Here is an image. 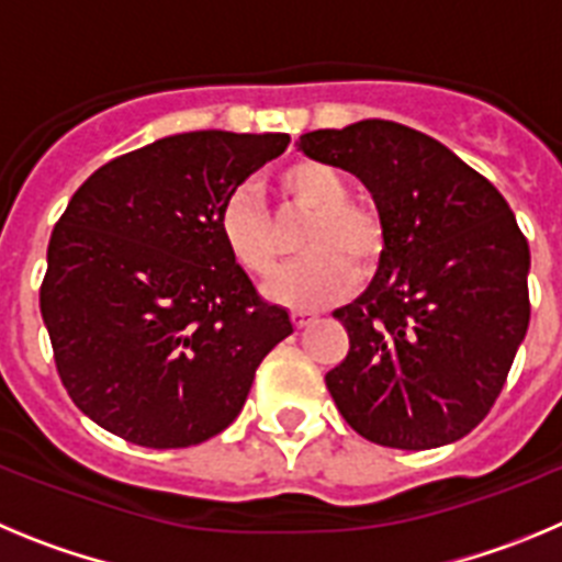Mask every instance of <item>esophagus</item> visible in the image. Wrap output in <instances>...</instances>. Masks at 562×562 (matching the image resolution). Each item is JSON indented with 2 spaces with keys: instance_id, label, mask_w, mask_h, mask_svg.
Returning <instances> with one entry per match:
<instances>
[{
  "instance_id": "esophagus-1",
  "label": "esophagus",
  "mask_w": 562,
  "mask_h": 562,
  "mask_svg": "<svg viewBox=\"0 0 562 562\" xmlns=\"http://www.w3.org/2000/svg\"><path fill=\"white\" fill-rule=\"evenodd\" d=\"M312 321H315V315H312V312H304V310L292 312V326H295V329H304V326H310Z\"/></svg>"
}]
</instances>
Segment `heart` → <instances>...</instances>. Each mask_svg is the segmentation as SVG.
<instances>
[{
	"mask_svg": "<svg viewBox=\"0 0 562 562\" xmlns=\"http://www.w3.org/2000/svg\"><path fill=\"white\" fill-rule=\"evenodd\" d=\"M278 188L295 211L310 213L301 233V261L278 272L267 295L295 310H321L349 295L360 272L374 270L385 250V227L371 207L351 202V186L337 168L295 160L278 171ZM227 252L247 276L267 278L281 258L278 231L250 188H236L220 213Z\"/></svg>",
	"mask_w": 562,
	"mask_h": 562,
	"instance_id": "1",
	"label": "heart"
}]
</instances>
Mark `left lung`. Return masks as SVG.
Wrapping results in <instances>:
<instances>
[{
  "mask_svg": "<svg viewBox=\"0 0 562 562\" xmlns=\"http://www.w3.org/2000/svg\"><path fill=\"white\" fill-rule=\"evenodd\" d=\"M355 173L385 227L374 281L335 317L349 355L326 374L342 419L400 450L459 441L490 414L529 329V245L493 182L391 121L301 134Z\"/></svg>",
  "mask_w": 562,
  "mask_h": 562,
  "instance_id": "left-lung-1",
  "label": "left lung"
}]
</instances>
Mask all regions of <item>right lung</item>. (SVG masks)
<instances>
[{
	"mask_svg": "<svg viewBox=\"0 0 562 562\" xmlns=\"http://www.w3.org/2000/svg\"><path fill=\"white\" fill-rule=\"evenodd\" d=\"M290 134L188 132L114 157L53 227L38 304L69 400L168 450L222 434L292 335L227 252L220 213Z\"/></svg>",
	"mask_w": 562,
	"mask_h": 562,
	"instance_id": "right-lung-1",
	"label": "right lung"
}]
</instances>
